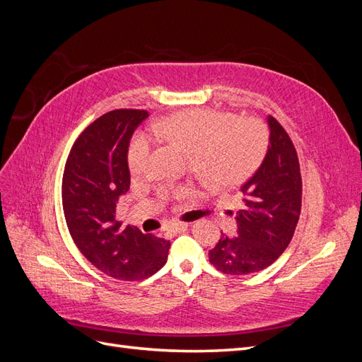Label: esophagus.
Listing matches in <instances>:
<instances>
[{
    "mask_svg": "<svg viewBox=\"0 0 362 362\" xmlns=\"http://www.w3.org/2000/svg\"><path fill=\"white\" fill-rule=\"evenodd\" d=\"M189 226H190V223H187V222H175V223H172L170 229H172L173 233L180 234V233H184Z\"/></svg>",
    "mask_w": 362,
    "mask_h": 362,
    "instance_id": "obj_1",
    "label": "esophagus"
}]
</instances>
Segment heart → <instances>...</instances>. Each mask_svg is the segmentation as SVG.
Listing matches in <instances>:
<instances>
[{"mask_svg": "<svg viewBox=\"0 0 362 362\" xmlns=\"http://www.w3.org/2000/svg\"><path fill=\"white\" fill-rule=\"evenodd\" d=\"M231 113L193 108L178 112L151 127L158 139L180 146L192 166L208 181L235 185L247 180L267 151V131L255 119L234 122ZM156 139L137 133L129 144L128 166L134 175L148 169Z\"/></svg>", "mask_w": 362, "mask_h": 362, "instance_id": "heart-1", "label": "heart"}]
</instances>
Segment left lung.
<instances>
[{"label": "left lung", "mask_w": 362, "mask_h": 362, "mask_svg": "<svg viewBox=\"0 0 362 362\" xmlns=\"http://www.w3.org/2000/svg\"><path fill=\"white\" fill-rule=\"evenodd\" d=\"M269 149L257 172L242 185L243 210L237 235H222L208 252L211 264L228 275H249L269 267L290 245L302 206L298 152L287 131L269 116Z\"/></svg>", "instance_id": "obj_1"}]
</instances>
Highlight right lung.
<instances>
[{"label": "right lung", "mask_w": 362, "mask_h": 362, "mask_svg": "<svg viewBox=\"0 0 362 362\" xmlns=\"http://www.w3.org/2000/svg\"><path fill=\"white\" fill-rule=\"evenodd\" d=\"M148 116L120 108L98 117L75 140L63 173V211L74 243L98 270L122 281L154 275L170 247L169 240L116 218L119 196L129 189V140Z\"/></svg>", "instance_id": "add662e5"}]
</instances>
